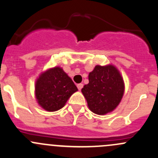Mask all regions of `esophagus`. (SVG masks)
<instances>
[{
	"label": "esophagus",
	"mask_w": 158,
	"mask_h": 158,
	"mask_svg": "<svg viewBox=\"0 0 158 158\" xmlns=\"http://www.w3.org/2000/svg\"><path fill=\"white\" fill-rule=\"evenodd\" d=\"M82 87H83V84L80 83V84H78L77 85V88L79 90H81V89H82Z\"/></svg>",
	"instance_id": "esophagus-1"
}]
</instances>
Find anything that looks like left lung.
<instances>
[{
    "instance_id": "left-lung-1",
    "label": "left lung",
    "mask_w": 158,
    "mask_h": 158,
    "mask_svg": "<svg viewBox=\"0 0 158 158\" xmlns=\"http://www.w3.org/2000/svg\"><path fill=\"white\" fill-rule=\"evenodd\" d=\"M124 91L122 76L113 65L95 66L89 74V83L82 89L89 109L97 114H106L115 109Z\"/></svg>"
}]
</instances>
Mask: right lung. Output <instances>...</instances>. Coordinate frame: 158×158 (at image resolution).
Here are the masks:
<instances>
[{
    "label": "right lung",
    "instance_id": "right-lung-1",
    "mask_svg": "<svg viewBox=\"0 0 158 158\" xmlns=\"http://www.w3.org/2000/svg\"><path fill=\"white\" fill-rule=\"evenodd\" d=\"M76 91L77 87L71 78L59 66L41 73L35 84L37 103L47 111L62 109Z\"/></svg>",
    "mask_w": 158,
    "mask_h": 158
}]
</instances>
